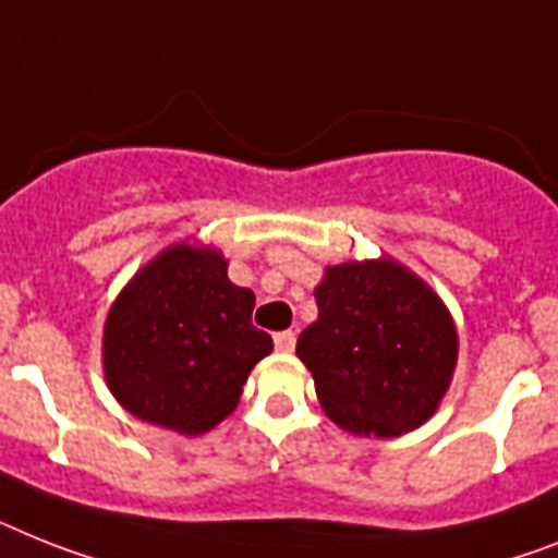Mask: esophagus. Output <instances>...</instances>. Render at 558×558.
Segmentation results:
<instances>
[{"mask_svg": "<svg viewBox=\"0 0 558 558\" xmlns=\"http://www.w3.org/2000/svg\"><path fill=\"white\" fill-rule=\"evenodd\" d=\"M274 342H276V351L290 353L293 348H296V333H293V330H282V333L274 336Z\"/></svg>", "mask_w": 558, "mask_h": 558, "instance_id": "1", "label": "esophagus"}]
</instances>
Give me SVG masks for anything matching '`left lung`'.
<instances>
[{
  "instance_id": "left-lung-1",
  "label": "left lung",
  "mask_w": 558,
  "mask_h": 558,
  "mask_svg": "<svg viewBox=\"0 0 558 558\" xmlns=\"http://www.w3.org/2000/svg\"><path fill=\"white\" fill-rule=\"evenodd\" d=\"M313 293L319 319L302 330L296 356L313 373L322 411L376 439L425 425L459 353L445 302L393 259L333 265Z\"/></svg>"
}]
</instances>
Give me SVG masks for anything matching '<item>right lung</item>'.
<instances>
[{
  "label": "right lung",
  "instance_id": "right-lung-1",
  "mask_svg": "<svg viewBox=\"0 0 558 558\" xmlns=\"http://www.w3.org/2000/svg\"><path fill=\"white\" fill-rule=\"evenodd\" d=\"M253 290L214 247L170 245L110 305L102 359L110 393L142 422L196 436L239 404L274 339L253 328Z\"/></svg>",
  "mask_w": 558,
  "mask_h": 558
}]
</instances>
